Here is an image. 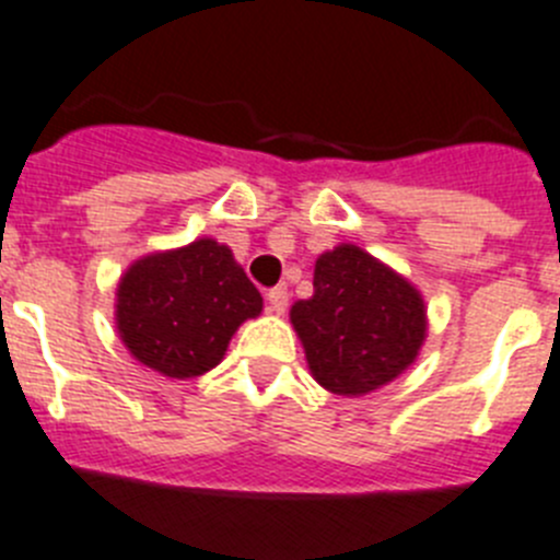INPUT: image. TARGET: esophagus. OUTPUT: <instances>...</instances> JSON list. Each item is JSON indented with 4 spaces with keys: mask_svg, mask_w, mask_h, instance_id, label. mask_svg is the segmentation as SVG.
Segmentation results:
<instances>
[{
    "mask_svg": "<svg viewBox=\"0 0 560 560\" xmlns=\"http://www.w3.org/2000/svg\"><path fill=\"white\" fill-rule=\"evenodd\" d=\"M268 304H270V312L284 315L287 304H290V292H287V287H273V290L268 292Z\"/></svg>",
    "mask_w": 560,
    "mask_h": 560,
    "instance_id": "1",
    "label": "esophagus"
}]
</instances>
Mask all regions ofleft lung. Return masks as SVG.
<instances>
[{
    "mask_svg": "<svg viewBox=\"0 0 560 560\" xmlns=\"http://www.w3.org/2000/svg\"><path fill=\"white\" fill-rule=\"evenodd\" d=\"M312 299L292 304L290 320L317 385L337 396H365L416 362L427 337L421 292L357 245L317 256Z\"/></svg>",
    "mask_w": 560,
    "mask_h": 560,
    "instance_id": "obj_1",
    "label": "left lung"
}]
</instances>
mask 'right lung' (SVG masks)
I'll list each match as a JSON object with an SVG mask.
<instances>
[{"instance_id":"1","label":"right lung","mask_w":560,"mask_h":560,"mask_svg":"<svg viewBox=\"0 0 560 560\" xmlns=\"http://www.w3.org/2000/svg\"><path fill=\"white\" fill-rule=\"evenodd\" d=\"M259 312V290L229 245L209 236L142 256L117 287L125 349L170 380H192L220 365L240 324Z\"/></svg>"}]
</instances>
